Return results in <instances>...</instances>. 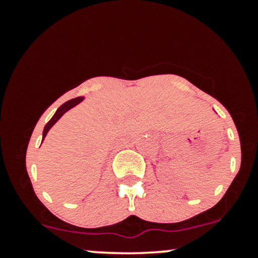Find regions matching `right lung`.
<instances>
[{
	"instance_id": "1",
	"label": "right lung",
	"mask_w": 258,
	"mask_h": 258,
	"mask_svg": "<svg viewBox=\"0 0 258 258\" xmlns=\"http://www.w3.org/2000/svg\"><path fill=\"white\" fill-rule=\"evenodd\" d=\"M82 100H84V97H78V98H74V99L68 100V102H65L63 105L59 106L58 110L55 111V114L52 116V119L49 120L48 122H47L46 126H44L43 133H42V141L44 139V137H46V135H47V133H48L49 130L52 128V126L54 125V123L57 122V121L60 119L61 116H63L65 112H67L68 110H70V109L74 108V106H75V105H78L79 103L82 102Z\"/></svg>"
}]
</instances>
